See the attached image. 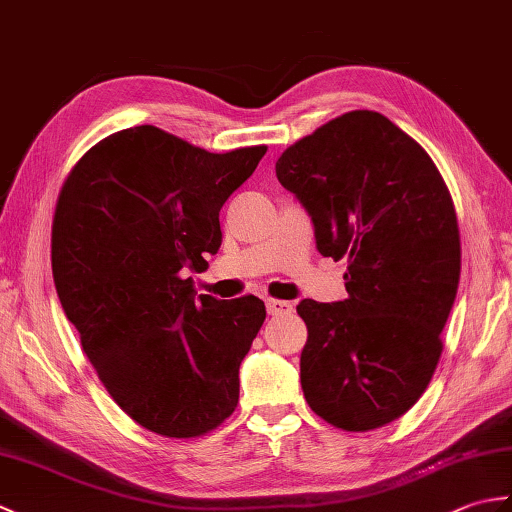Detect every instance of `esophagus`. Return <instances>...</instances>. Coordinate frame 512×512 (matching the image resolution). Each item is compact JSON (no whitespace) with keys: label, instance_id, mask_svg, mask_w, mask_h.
I'll list each match as a JSON object with an SVG mask.
<instances>
[{"label":"esophagus","instance_id":"1","mask_svg":"<svg viewBox=\"0 0 512 512\" xmlns=\"http://www.w3.org/2000/svg\"><path fill=\"white\" fill-rule=\"evenodd\" d=\"M266 310L273 317H279V314H290L292 312V303L284 299H266Z\"/></svg>","mask_w":512,"mask_h":512}]
</instances>
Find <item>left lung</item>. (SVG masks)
Instances as JSON below:
<instances>
[{"instance_id":"1","label":"left lung","mask_w":512,"mask_h":512,"mask_svg":"<svg viewBox=\"0 0 512 512\" xmlns=\"http://www.w3.org/2000/svg\"><path fill=\"white\" fill-rule=\"evenodd\" d=\"M277 178L312 217L323 257L347 259V299H303L301 387L343 431L407 413L431 383L460 281V228L447 182L387 116L354 110L279 156Z\"/></svg>"}]
</instances>
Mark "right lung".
<instances>
[{
    "label": "right lung",
    "mask_w": 512,
    "mask_h": 512,
    "mask_svg": "<svg viewBox=\"0 0 512 512\" xmlns=\"http://www.w3.org/2000/svg\"><path fill=\"white\" fill-rule=\"evenodd\" d=\"M266 145L211 154L154 125L103 138L65 178L52 277L114 402L165 438H200L239 400V363L266 319L253 295H200L189 270L222 244L220 209Z\"/></svg>",
    "instance_id": "obj_1"
}]
</instances>
